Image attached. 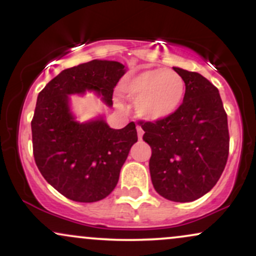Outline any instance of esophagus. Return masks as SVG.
I'll return each instance as SVG.
<instances>
[{"instance_id": "obj_1", "label": "esophagus", "mask_w": 256, "mask_h": 256, "mask_svg": "<svg viewBox=\"0 0 256 256\" xmlns=\"http://www.w3.org/2000/svg\"><path fill=\"white\" fill-rule=\"evenodd\" d=\"M137 136H138V140H142L143 137V128H140V126L137 125Z\"/></svg>"}]
</instances>
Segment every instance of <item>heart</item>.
I'll use <instances>...</instances> for the list:
<instances>
[{"instance_id":"obj_1","label":"heart","mask_w":256,"mask_h":256,"mask_svg":"<svg viewBox=\"0 0 256 256\" xmlns=\"http://www.w3.org/2000/svg\"><path fill=\"white\" fill-rule=\"evenodd\" d=\"M120 91L136 104L138 116L158 122L178 110L184 98L185 83L173 70L152 68L124 79Z\"/></svg>"}]
</instances>
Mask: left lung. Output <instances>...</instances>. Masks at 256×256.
Instances as JSON below:
<instances>
[{
  "mask_svg": "<svg viewBox=\"0 0 256 256\" xmlns=\"http://www.w3.org/2000/svg\"><path fill=\"white\" fill-rule=\"evenodd\" d=\"M185 83L183 104L158 122H138L152 148V183L170 201L192 202L219 180L228 156V116L219 91L198 72L173 67Z\"/></svg>",
  "mask_w": 256,
  "mask_h": 256,
  "instance_id": "1",
  "label": "left lung"
}]
</instances>
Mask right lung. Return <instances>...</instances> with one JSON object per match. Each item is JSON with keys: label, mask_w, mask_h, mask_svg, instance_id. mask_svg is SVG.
Returning <instances> with one entry per match:
<instances>
[{"label": "right lung", "mask_w": 256, "mask_h": 256, "mask_svg": "<svg viewBox=\"0 0 256 256\" xmlns=\"http://www.w3.org/2000/svg\"><path fill=\"white\" fill-rule=\"evenodd\" d=\"M124 67L116 61L92 60L64 70L38 94L31 122L34 161L44 179L72 201L96 202L113 192L137 131L134 122L120 130L102 118L77 122L68 95L94 90L112 106Z\"/></svg>", "instance_id": "add662e5"}]
</instances>
